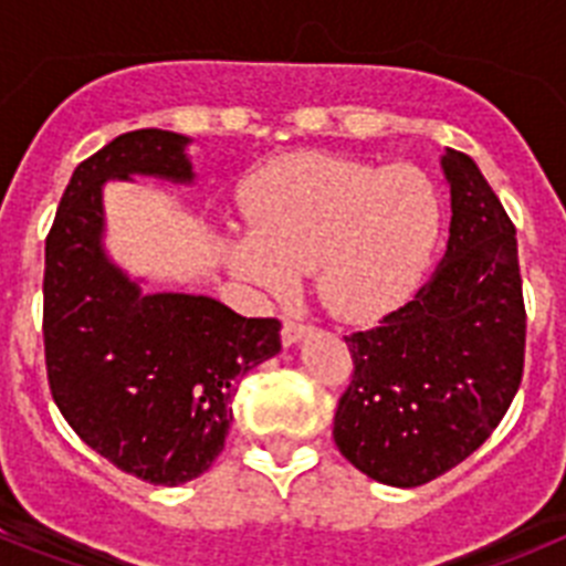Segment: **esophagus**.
Masks as SVG:
<instances>
[{
    "label": "esophagus",
    "instance_id": "34e87169",
    "mask_svg": "<svg viewBox=\"0 0 566 566\" xmlns=\"http://www.w3.org/2000/svg\"><path fill=\"white\" fill-rule=\"evenodd\" d=\"M308 332H312V326H306V323H300V319H286V323H283V343L286 345L300 343Z\"/></svg>",
    "mask_w": 566,
    "mask_h": 566
}]
</instances>
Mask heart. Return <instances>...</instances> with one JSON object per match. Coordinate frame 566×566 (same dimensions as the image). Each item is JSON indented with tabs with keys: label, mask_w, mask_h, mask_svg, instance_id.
Returning a JSON list of instances; mask_svg holds the SVG:
<instances>
[{
	"label": "heart",
	"mask_w": 566,
	"mask_h": 566,
	"mask_svg": "<svg viewBox=\"0 0 566 566\" xmlns=\"http://www.w3.org/2000/svg\"><path fill=\"white\" fill-rule=\"evenodd\" d=\"M240 203L249 232L223 238L229 269L266 292H289L314 269L319 300L345 319L399 306L442 234V195L411 164L292 153L263 164Z\"/></svg>",
	"instance_id": "1"
}]
</instances>
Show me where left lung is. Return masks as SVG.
Listing matches in <instances>:
<instances>
[{
    "label": "left lung",
    "instance_id": "obj_1",
    "mask_svg": "<svg viewBox=\"0 0 566 566\" xmlns=\"http://www.w3.org/2000/svg\"><path fill=\"white\" fill-rule=\"evenodd\" d=\"M451 238L431 280L379 326L345 337L352 382L334 442L365 476L419 488L496 431L524 374L516 227L473 158L448 149Z\"/></svg>",
    "mask_w": 566,
    "mask_h": 566
}]
</instances>
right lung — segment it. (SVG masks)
<instances>
[{
    "instance_id": "1",
    "label": "right lung",
    "mask_w": 566,
    "mask_h": 566,
    "mask_svg": "<svg viewBox=\"0 0 566 566\" xmlns=\"http://www.w3.org/2000/svg\"><path fill=\"white\" fill-rule=\"evenodd\" d=\"M184 135L135 129L70 178L44 240V365L53 402L96 453L149 484L198 479L223 451L234 388L280 352L277 317L212 297L142 294L102 254V184L189 181Z\"/></svg>"
}]
</instances>
